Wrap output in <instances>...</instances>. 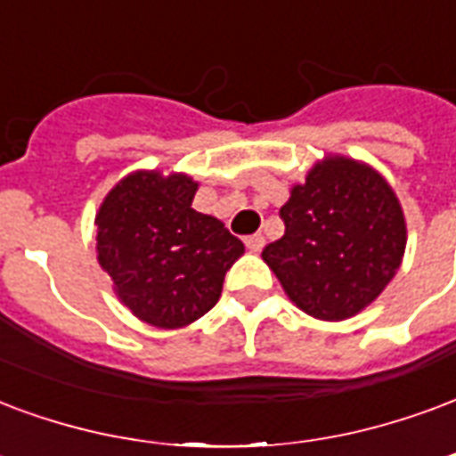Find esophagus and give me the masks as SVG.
<instances>
[{
	"label": "esophagus",
	"mask_w": 456,
	"mask_h": 456,
	"mask_svg": "<svg viewBox=\"0 0 456 456\" xmlns=\"http://www.w3.org/2000/svg\"><path fill=\"white\" fill-rule=\"evenodd\" d=\"M244 244L248 251H254V254H258L263 248V244H265V239H263V234H251V237L244 239Z\"/></svg>",
	"instance_id": "1"
}]
</instances>
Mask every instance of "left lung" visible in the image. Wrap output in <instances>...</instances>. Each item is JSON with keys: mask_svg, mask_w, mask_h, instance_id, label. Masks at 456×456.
I'll list each match as a JSON object with an SVG mask.
<instances>
[{"mask_svg": "<svg viewBox=\"0 0 456 456\" xmlns=\"http://www.w3.org/2000/svg\"><path fill=\"white\" fill-rule=\"evenodd\" d=\"M285 234L263 261L302 312L343 322L365 309L399 271L406 222L374 168L331 157L309 171L280 208Z\"/></svg>", "mask_w": 456, "mask_h": 456, "instance_id": "left-lung-1", "label": "left lung"}]
</instances>
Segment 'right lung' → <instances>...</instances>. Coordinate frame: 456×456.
Segmentation results:
<instances>
[{
    "label": "right lung",
    "mask_w": 456,
    "mask_h": 456,
    "mask_svg": "<svg viewBox=\"0 0 456 456\" xmlns=\"http://www.w3.org/2000/svg\"><path fill=\"white\" fill-rule=\"evenodd\" d=\"M198 183L183 174L137 171L96 215L101 268L130 312L157 329L200 319L222 295L244 244L219 219L191 208Z\"/></svg>",
    "instance_id": "add662e5"
}]
</instances>
